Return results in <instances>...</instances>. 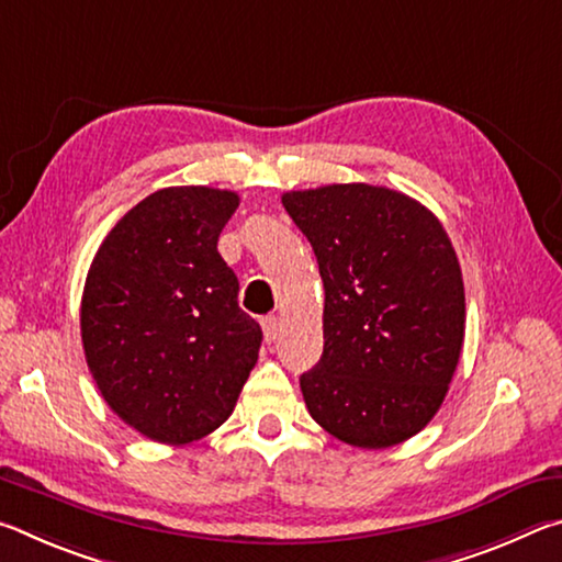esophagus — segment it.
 I'll return each mask as SVG.
<instances>
[{
    "instance_id": "1",
    "label": "esophagus",
    "mask_w": 562,
    "mask_h": 562,
    "mask_svg": "<svg viewBox=\"0 0 562 562\" xmlns=\"http://www.w3.org/2000/svg\"><path fill=\"white\" fill-rule=\"evenodd\" d=\"M278 329H280V319L270 315V317H262V331H265V341H274L278 337Z\"/></svg>"
}]
</instances>
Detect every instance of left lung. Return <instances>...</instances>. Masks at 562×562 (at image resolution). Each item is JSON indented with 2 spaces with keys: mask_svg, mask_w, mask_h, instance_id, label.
Here are the masks:
<instances>
[{
  "mask_svg": "<svg viewBox=\"0 0 562 562\" xmlns=\"http://www.w3.org/2000/svg\"><path fill=\"white\" fill-rule=\"evenodd\" d=\"M325 282V351L300 376L335 439L389 449L443 404L465 329L456 250L429 207L398 190L335 183L282 195Z\"/></svg>",
  "mask_w": 562,
  "mask_h": 562,
  "instance_id": "8db88e82",
  "label": "left lung"
}]
</instances>
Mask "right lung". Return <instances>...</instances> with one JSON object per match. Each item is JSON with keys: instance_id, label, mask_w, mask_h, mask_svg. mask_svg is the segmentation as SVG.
I'll return each mask as SVG.
<instances>
[{"instance_id": "obj_1", "label": "right lung", "mask_w": 562, "mask_h": 562, "mask_svg": "<svg viewBox=\"0 0 562 562\" xmlns=\"http://www.w3.org/2000/svg\"><path fill=\"white\" fill-rule=\"evenodd\" d=\"M240 198L164 188L113 225L81 297V341L111 412L183 446L225 424L258 361L262 329L237 304L217 237Z\"/></svg>"}]
</instances>
